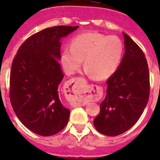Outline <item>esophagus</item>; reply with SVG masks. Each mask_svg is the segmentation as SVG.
<instances>
[{
  "label": "esophagus",
  "instance_id": "1",
  "mask_svg": "<svg viewBox=\"0 0 160 160\" xmlns=\"http://www.w3.org/2000/svg\"><path fill=\"white\" fill-rule=\"evenodd\" d=\"M84 78H74L71 79L70 81V86H71L72 90H73V87L77 84L78 81H83ZM82 90H84L83 92V94L79 96V98H81V100H75V101H72L71 102V105L73 107H80V106H84L87 104V102H89L90 100L93 99L94 98H96L98 96V94H96L95 91L92 90L91 89H87V88H83Z\"/></svg>",
  "mask_w": 160,
  "mask_h": 160
}]
</instances>
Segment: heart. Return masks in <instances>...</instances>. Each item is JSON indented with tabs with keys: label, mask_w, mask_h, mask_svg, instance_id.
I'll use <instances>...</instances> for the list:
<instances>
[{
	"label": "heart",
	"mask_w": 160,
	"mask_h": 160,
	"mask_svg": "<svg viewBox=\"0 0 160 160\" xmlns=\"http://www.w3.org/2000/svg\"><path fill=\"white\" fill-rule=\"evenodd\" d=\"M123 54V44L116 36L84 32L71 42V48H65L61 62L68 73L80 67L84 59L85 66L95 79L102 80L116 71Z\"/></svg>",
	"instance_id": "obj_1"
}]
</instances>
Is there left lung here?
I'll use <instances>...</instances> for the list:
<instances>
[{
	"instance_id": "1",
	"label": "left lung",
	"mask_w": 160,
	"mask_h": 160,
	"mask_svg": "<svg viewBox=\"0 0 160 160\" xmlns=\"http://www.w3.org/2000/svg\"><path fill=\"white\" fill-rule=\"evenodd\" d=\"M122 34L125 53L116 71L107 79V95L94 119L96 130L107 136L121 135L132 128L149 99V69L145 54L128 34Z\"/></svg>"
}]
</instances>
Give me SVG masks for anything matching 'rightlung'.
Returning <instances> with one entry per match:
<instances>
[{
  "mask_svg": "<svg viewBox=\"0 0 160 160\" xmlns=\"http://www.w3.org/2000/svg\"><path fill=\"white\" fill-rule=\"evenodd\" d=\"M78 26L58 25L36 32L18 49L11 66L9 98L17 117L42 136L58 133L66 126L70 110L62 104L58 87L63 74L61 38Z\"/></svg>",
  "mask_w": 160,
  "mask_h": 160,
  "instance_id": "add662e5",
  "label": "right lung"
}]
</instances>
